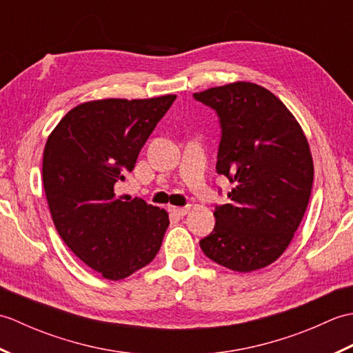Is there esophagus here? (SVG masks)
<instances>
[{
	"instance_id": "esophagus-1",
	"label": "esophagus",
	"mask_w": 353,
	"mask_h": 353,
	"mask_svg": "<svg viewBox=\"0 0 353 353\" xmlns=\"http://www.w3.org/2000/svg\"><path fill=\"white\" fill-rule=\"evenodd\" d=\"M191 211V206H183V208H177V206H171L170 208V212H172L174 215H179V216H183Z\"/></svg>"
}]
</instances>
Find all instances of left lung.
<instances>
[{"label": "left lung", "instance_id": "left-lung-1", "mask_svg": "<svg viewBox=\"0 0 353 353\" xmlns=\"http://www.w3.org/2000/svg\"><path fill=\"white\" fill-rule=\"evenodd\" d=\"M220 118L216 172L234 188L215 208V228L200 241L209 259L239 273L281 256L311 197L314 163L308 139L268 89L235 81L196 92Z\"/></svg>", "mask_w": 353, "mask_h": 353}]
</instances>
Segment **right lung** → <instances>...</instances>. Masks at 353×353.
<instances>
[{
	"mask_svg": "<svg viewBox=\"0 0 353 353\" xmlns=\"http://www.w3.org/2000/svg\"><path fill=\"white\" fill-rule=\"evenodd\" d=\"M174 100L81 103L45 144L42 181L56 230L80 261L109 281L145 267L162 245L167 211L138 197H117V186Z\"/></svg>",
	"mask_w": 353,
	"mask_h": 353,
	"instance_id": "right-lung-1",
	"label": "right lung"
}]
</instances>
